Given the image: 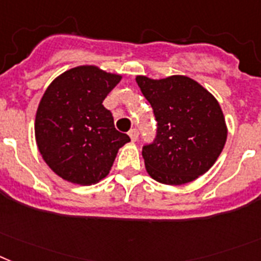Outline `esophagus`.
<instances>
[{
	"label": "esophagus",
	"mask_w": 261,
	"mask_h": 261,
	"mask_svg": "<svg viewBox=\"0 0 261 261\" xmlns=\"http://www.w3.org/2000/svg\"><path fill=\"white\" fill-rule=\"evenodd\" d=\"M128 135H130L131 141L133 142H137L138 138H139V133H138L137 128H131V130L128 131Z\"/></svg>",
	"instance_id": "esophagus-1"
}]
</instances>
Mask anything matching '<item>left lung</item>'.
I'll return each instance as SVG.
<instances>
[{
  "mask_svg": "<svg viewBox=\"0 0 261 261\" xmlns=\"http://www.w3.org/2000/svg\"><path fill=\"white\" fill-rule=\"evenodd\" d=\"M137 83L156 120L155 139L142 148L151 178L179 186L208 171L227 141L224 115L214 95L185 75H139Z\"/></svg>",
  "mask_w": 261,
  "mask_h": 261,
  "instance_id": "left-lung-1",
  "label": "left lung"
}]
</instances>
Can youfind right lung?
Here are the masks:
<instances>
[{"label":"right lung","mask_w":261,"mask_h":261,"mask_svg":"<svg viewBox=\"0 0 261 261\" xmlns=\"http://www.w3.org/2000/svg\"><path fill=\"white\" fill-rule=\"evenodd\" d=\"M120 75L95 66L61 74L46 89L36 115V141L46 164L76 185L102 180L130 137L115 128L102 105Z\"/></svg>","instance_id":"1"}]
</instances>
